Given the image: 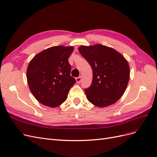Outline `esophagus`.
Instances as JSON below:
<instances>
[{
  "mask_svg": "<svg viewBox=\"0 0 157 157\" xmlns=\"http://www.w3.org/2000/svg\"><path fill=\"white\" fill-rule=\"evenodd\" d=\"M81 80H82V77H80H80H77V78H76V81H77V82L78 84L81 82Z\"/></svg>",
  "mask_w": 157,
  "mask_h": 157,
  "instance_id": "esophagus-1",
  "label": "esophagus"
}]
</instances>
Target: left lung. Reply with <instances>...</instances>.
Segmentation results:
<instances>
[{"mask_svg":"<svg viewBox=\"0 0 157 157\" xmlns=\"http://www.w3.org/2000/svg\"><path fill=\"white\" fill-rule=\"evenodd\" d=\"M78 51L93 71L91 86L84 89L88 100L98 107L116 103L129 81L130 67L126 59L115 50L101 44L81 46Z\"/></svg>","mask_w":157,"mask_h":157,"instance_id":"left-lung-1","label":"left lung"}]
</instances>
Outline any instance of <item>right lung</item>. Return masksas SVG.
Here are the masks:
<instances>
[{
	"instance_id": "1",
	"label": "right lung",
	"mask_w": 157,
	"mask_h": 157,
	"mask_svg": "<svg viewBox=\"0 0 157 157\" xmlns=\"http://www.w3.org/2000/svg\"><path fill=\"white\" fill-rule=\"evenodd\" d=\"M73 46H56L36 54L28 65L27 79L33 96L42 105L56 107L67 98L76 82L68 59Z\"/></svg>"
}]
</instances>
